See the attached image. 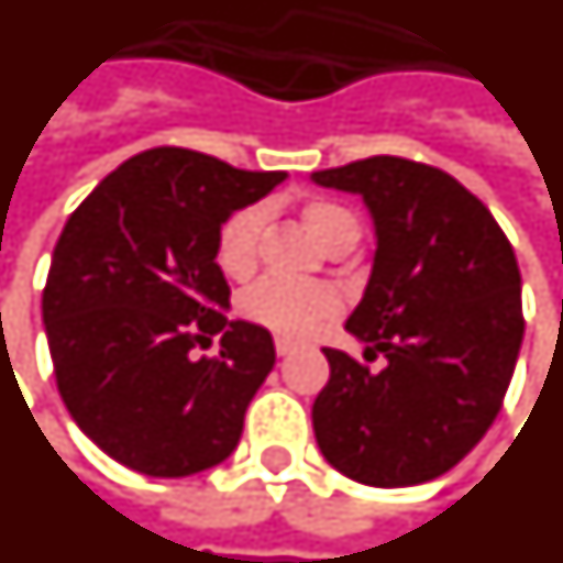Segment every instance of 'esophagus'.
I'll list each match as a JSON object with an SVG mask.
<instances>
[{
    "mask_svg": "<svg viewBox=\"0 0 563 563\" xmlns=\"http://www.w3.org/2000/svg\"><path fill=\"white\" fill-rule=\"evenodd\" d=\"M274 349H277V355H289L295 349V343L292 340H286V336H277V340H274Z\"/></svg>",
    "mask_w": 563,
    "mask_h": 563,
    "instance_id": "34e87169",
    "label": "esophagus"
}]
</instances>
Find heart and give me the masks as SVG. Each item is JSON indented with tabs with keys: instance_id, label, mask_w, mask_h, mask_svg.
Returning a JSON list of instances; mask_svg holds the SVG:
<instances>
[{
	"instance_id": "1",
	"label": "heart",
	"mask_w": 563,
	"mask_h": 563,
	"mask_svg": "<svg viewBox=\"0 0 563 563\" xmlns=\"http://www.w3.org/2000/svg\"><path fill=\"white\" fill-rule=\"evenodd\" d=\"M303 223L324 250L336 239L361 232L357 218L340 202L313 199L303 208ZM265 227V208L247 206L235 211L218 232V265L229 277H247L256 265V244ZM241 313L253 322L286 336H303L316 324L336 313V295L324 286H301L277 277H265L241 298Z\"/></svg>"
}]
</instances>
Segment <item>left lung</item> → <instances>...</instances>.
<instances>
[{
	"mask_svg": "<svg viewBox=\"0 0 563 563\" xmlns=\"http://www.w3.org/2000/svg\"><path fill=\"white\" fill-rule=\"evenodd\" d=\"M364 197L376 256L345 331L385 355L369 369L322 349L331 378L313 402L319 451L366 486H415L472 451L501 411L514 376L522 277L514 247L481 199L435 166L376 154L313 173Z\"/></svg>",
	"mask_w": 563,
	"mask_h": 563,
	"instance_id": "left-lung-1",
	"label": "left lung"
}]
</instances>
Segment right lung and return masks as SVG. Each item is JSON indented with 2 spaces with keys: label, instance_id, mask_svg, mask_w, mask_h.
Wrapping results in <instances>:
<instances>
[{
  "label": "right lung",
  "instance_id": "add662e5",
  "mask_svg": "<svg viewBox=\"0 0 563 563\" xmlns=\"http://www.w3.org/2000/svg\"><path fill=\"white\" fill-rule=\"evenodd\" d=\"M283 178L161 145L103 178L62 229L41 301L56 385L77 427L133 472L190 477L235 451L274 340L223 313L218 232ZM214 333L221 355L194 356Z\"/></svg>",
  "mask_w": 563,
  "mask_h": 563
}]
</instances>
